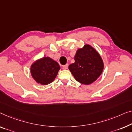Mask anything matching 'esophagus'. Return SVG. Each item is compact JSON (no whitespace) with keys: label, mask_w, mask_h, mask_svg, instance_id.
I'll list each match as a JSON object with an SVG mask.
<instances>
[{"label":"esophagus","mask_w":132,"mask_h":132,"mask_svg":"<svg viewBox=\"0 0 132 132\" xmlns=\"http://www.w3.org/2000/svg\"><path fill=\"white\" fill-rule=\"evenodd\" d=\"M68 64H65V65H64V66H63V69H68Z\"/></svg>","instance_id":"1"}]
</instances>
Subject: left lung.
I'll list each match as a JSON object with an SVG mask.
<instances>
[{"label": "left lung", "instance_id": "8db88e82", "mask_svg": "<svg viewBox=\"0 0 132 132\" xmlns=\"http://www.w3.org/2000/svg\"><path fill=\"white\" fill-rule=\"evenodd\" d=\"M75 63L69 66V69L78 82L84 85L93 83L102 73L104 64L102 59L95 48L88 44L79 48L74 57Z\"/></svg>", "mask_w": 132, "mask_h": 132}]
</instances>
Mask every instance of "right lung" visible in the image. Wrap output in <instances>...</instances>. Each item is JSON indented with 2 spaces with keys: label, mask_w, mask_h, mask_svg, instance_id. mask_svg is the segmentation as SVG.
Listing matches in <instances>:
<instances>
[{
  "label": "right lung",
  "mask_w": 132,
  "mask_h": 132,
  "mask_svg": "<svg viewBox=\"0 0 132 132\" xmlns=\"http://www.w3.org/2000/svg\"><path fill=\"white\" fill-rule=\"evenodd\" d=\"M60 69V67L56 61L50 57H44L31 64L30 73L38 84L45 85L54 80Z\"/></svg>",
  "instance_id": "1"
}]
</instances>
